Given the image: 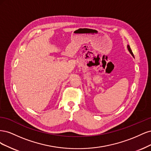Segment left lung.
I'll return each instance as SVG.
<instances>
[{"mask_svg": "<svg viewBox=\"0 0 151 151\" xmlns=\"http://www.w3.org/2000/svg\"><path fill=\"white\" fill-rule=\"evenodd\" d=\"M127 48H128V50H129V52L130 53V54L132 55V56H133V57H134V54H133V52H132V50H131V48H130V46H129V45H127Z\"/></svg>", "mask_w": 151, "mask_h": 151, "instance_id": "1", "label": "left lung"}]
</instances>
